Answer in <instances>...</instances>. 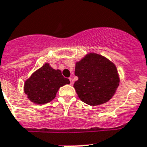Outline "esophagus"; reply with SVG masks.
I'll return each instance as SVG.
<instances>
[{
    "label": "esophagus",
    "instance_id": "1",
    "mask_svg": "<svg viewBox=\"0 0 147 147\" xmlns=\"http://www.w3.org/2000/svg\"><path fill=\"white\" fill-rule=\"evenodd\" d=\"M69 80H70V85H73V84H74V80H73L72 78H69Z\"/></svg>",
    "mask_w": 147,
    "mask_h": 147
}]
</instances>
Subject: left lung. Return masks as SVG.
<instances>
[{
	"instance_id": "1",
	"label": "left lung",
	"mask_w": 147,
	"mask_h": 147,
	"mask_svg": "<svg viewBox=\"0 0 147 147\" xmlns=\"http://www.w3.org/2000/svg\"><path fill=\"white\" fill-rule=\"evenodd\" d=\"M74 84L81 101L90 105H102L112 98L120 77L115 64L102 55L90 52L76 62Z\"/></svg>"
}]
</instances>
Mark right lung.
<instances>
[{
  "mask_svg": "<svg viewBox=\"0 0 147 147\" xmlns=\"http://www.w3.org/2000/svg\"><path fill=\"white\" fill-rule=\"evenodd\" d=\"M70 83L67 78L63 77L61 70H55L45 63L25 81L23 88L29 100L42 105L53 100L60 87Z\"/></svg>",
  "mask_w": 147,
  "mask_h": 147,
  "instance_id": "add662e5",
  "label": "right lung"
}]
</instances>
